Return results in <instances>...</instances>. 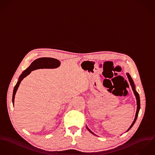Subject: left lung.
<instances>
[{
    "label": "left lung",
    "mask_w": 155,
    "mask_h": 155,
    "mask_svg": "<svg viewBox=\"0 0 155 155\" xmlns=\"http://www.w3.org/2000/svg\"><path fill=\"white\" fill-rule=\"evenodd\" d=\"M127 77H128V81H129V82H130V85L131 86L132 90H133V92H134V95H135V96H136V101H137V110H136V116H135L134 120H133V122L132 124L131 125V126L130 127V128L127 130V131L126 132L128 131L131 128V127L134 125V123L136 122V121L137 120L138 114V112H139V110H140V96H139V94H138L137 91L136 90V86H135V84H134V81H133V79H132V78H131V77L130 76V75L129 73H127ZM86 127H87V129L91 134H93L96 136L95 134H94V133L87 127V125H86Z\"/></svg>",
    "instance_id": "1"
}]
</instances>
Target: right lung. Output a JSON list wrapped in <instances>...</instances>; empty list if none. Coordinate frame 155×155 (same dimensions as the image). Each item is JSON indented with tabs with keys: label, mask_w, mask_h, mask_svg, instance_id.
Here are the masks:
<instances>
[{
	"label": "right lung",
	"mask_w": 155,
	"mask_h": 155,
	"mask_svg": "<svg viewBox=\"0 0 155 155\" xmlns=\"http://www.w3.org/2000/svg\"><path fill=\"white\" fill-rule=\"evenodd\" d=\"M60 65H61V62L59 60L54 58H40L34 61L27 69L22 72V74L20 75L18 78L16 85L14 87L13 95H12L13 104H14V99H15V96L16 92L17 91L18 87L19 86L21 81L25 77H26L28 75H29L32 71L37 69H42V68H49V69L56 68L59 67Z\"/></svg>",
	"instance_id": "obj_1"
}]
</instances>
